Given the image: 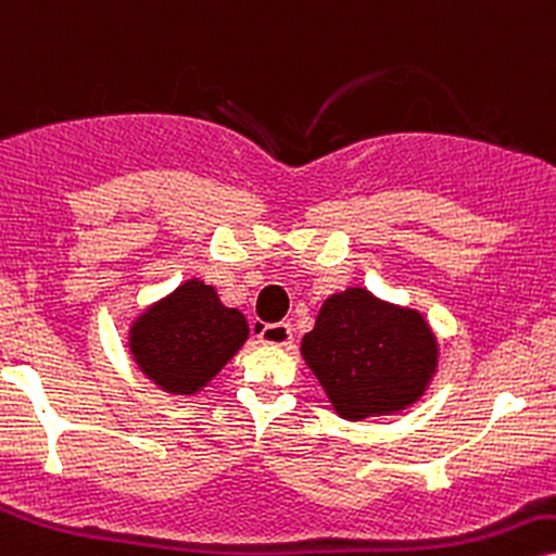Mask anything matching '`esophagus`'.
Masks as SVG:
<instances>
[{"label": "esophagus", "instance_id": "34e87169", "mask_svg": "<svg viewBox=\"0 0 556 556\" xmlns=\"http://www.w3.org/2000/svg\"><path fill=\"white\" fill-rule=\"evenodd\" d=\"M255 332L260 342H265V345H273V348H286L291 345L293 340V330L289 321H276V325H255Z\"/></svg>", "mask_w": 556, "mask_h": 556}]
</instances>
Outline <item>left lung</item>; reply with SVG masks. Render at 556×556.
I'll use <instances>...</instances> for the list:
<instances>
[{
  "label": "left lung",
  "instance_id": "left-lung-1",
  "mask_svg": "<svg viewBox=\"0 0 556 556\" xmlns=\"http://www.w3.org/2000/svg\"><path fill=\"white\" fill-rule=\"evenodd\" d=\"M301 358L342 420L400 415L420 402L438 374L441 348L428 319L368 289L332 293L319 306Z\"/></svg>",
  "mask_w": 556,
  "mask_h": 556
}]
</instances>
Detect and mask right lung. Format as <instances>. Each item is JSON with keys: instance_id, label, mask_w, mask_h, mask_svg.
I'll return each instance as SVG.
<instances>
[{"instance_id": "add662e5", "label": "right lung", "mask_w": 556, "mask_h": 556, "mask_svg": "<svg viewBox=\"0 0 556 556\" xmlns=\"http://www.w3.org/2000/svg\"><path fill=\"white\" fill-rule=\"evenodd\" d=\"M247 338L244 314L224 306L214 286L188 278L131 319L128 353L156 389L195 396L242 351Z\"/></svg>"}]
</instances>
